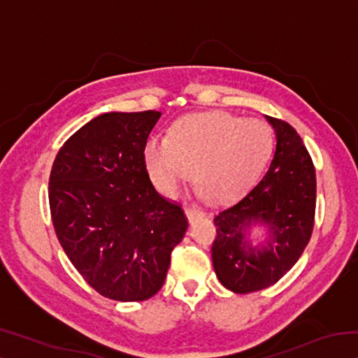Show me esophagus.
I'll use <instances>...</instances> for the list:
<instances>
[{"label": "esophagus", "instance_id": "obj_1", "mask_svg": "<svg viewBox=\"0 0 358 358\" xmlns=\"http://www.w3.org/2000/svg\"><path fill=\"white\" fill-rule=\"evenodd\" d=\"M186 216L187 220L189 221H194V220H199V217L203 216V211L199 210V208H186Z\"/></svg>", "mask_w": 358, "mask_h": 358}]
</instances>
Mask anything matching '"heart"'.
<instances>
[{"mask_svg":"<svg viewBox=\"0 0 358 358\" xmlns=\"http://www.w3.org/2000/svg\"><path fill=\"white\" fill-rule=\"evenodd\" d=\"M273 147V132L262 120L221 110L194 113L175 121L171 137L148 138L143 164L166 196H175L196 167L199 194L229 203L257 183Z\"/></svg>","mask_w":358,"mask_h":358,"instance_id":"heart-1","label":"heart"}]
</instances>
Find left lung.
Returning <instances> with one entry per match:
<instances>
[{
	"label": "left lung",
	"instance_id": "8db88e82",
	"mask_svg": "<svg viewBox=\"0 0 358 358\" xmlns=\"http://www.w3.org/2000/svg\"><path fill=\"white\" fill-rule=\"evenodd\" d=\"M265 118L276 136L268 171L241 201L215 216V273L235 294L256 292L280 281L300 259L314 227L316 171L311 157L292 126L268 115ZM257 223L266 227L267 237L256 245L250 229Z\"/></svg>",
	"mask_w": 358,
	"mask_h": 358
}]
</instances>
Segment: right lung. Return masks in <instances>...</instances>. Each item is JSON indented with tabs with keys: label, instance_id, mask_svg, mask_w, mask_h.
<instances>
[{
	"label": "right lung",
	"instance_id": "1",
	"mask_svg": "<svg viewBox=\"0 0 358 358\" xmlns=\"http://www.w3.org/2000/svg\"><path fill=\"white\" fill-rule=\"evenodd\" d=\"M161 112H108L59 148L48 181L53 227L66 256L96 292L142 301L164 284L187 221L161 197L143 148Z\"/></svg>",
	"mask_w": 358,
	"mask_h": 358
}]
</instances>
